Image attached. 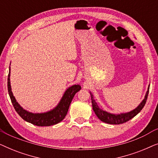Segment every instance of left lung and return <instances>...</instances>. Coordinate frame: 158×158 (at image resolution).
I'll return each mask as SVG.
<instances>
[{"mask_svg":"<svg viewBox=\"0 0 158 158\" xmlns=\"http://www.w3.org/2000/svg\"><path fill=\"white\" fill-rule=\"evenodd\" d=\"M149 89H150V85L148 86V91L146 93L144 98L142 100V102L139 103V105L138 106L136 109L129 112H127V113H121L118 114L109 113V112L103 111V109H100L98 104H97V103L96 102V101H95V99L94 98V96H93L91 92H90V98H91L93 110L94 111L97 117H98L101 121H102L103 122L107 123V124H123V123L128 122L129 120H130L133 117H135V116L137 115V114H139V112L141 111V110L143 109V107L144 106V105H145L146 103L147 99H148Z\"/></svg>","mask_w":158,"mask_h":158,"instance_id":"left-lung-1","label":"left lung"}]
</instances>
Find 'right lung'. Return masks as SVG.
Returning <instances> with one entry per match:
<instances>
[{
  "label": "right lung",
  "instance_id": "right-lung-1",
  "mask_svg": "<svg viewBox=\"0 0 158 158\" xmlns=\"http://www.w3.org/2000/svg\"><path fill=\"white\" fill-rule=\"evenodd\" d=\"M10 68L9 67V73H8V94H9L10 98L15 110L23 120L36 125V126L49 127L57 124L64 119L68 113L69 106H70L73 97L77 91L81 89V85H73L69 87L65 90L57 106H55L53 109L49 111L44 112V113H32V112H29L23 109L20 104L17 102L11 90V86H10Z\"/></svg>",
  "mask_w": 158,
  "mask_h": 158
}]
</instances>
